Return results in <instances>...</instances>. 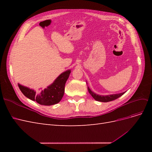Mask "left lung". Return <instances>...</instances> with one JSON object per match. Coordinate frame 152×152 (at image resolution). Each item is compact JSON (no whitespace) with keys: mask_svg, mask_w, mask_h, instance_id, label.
<instances>
[{"mask_svg":"<svg viewBox=\"0 0 152 152\" xmlns=\"http://www.w3.org/2000/svg\"><path fill=\"white\" fill-rule=\"evenodd\" d=\"M87 89H88L89 93H90V94L92 96H93V98L95 100L98 101V102H111V101L115 100V99L118 98L119 97H121V96H122L124 93H126V92H124V93L116 94H111V95H107V96H101V95H98L97 94L94 93V92H93L89 89V87L88 86H87Z\"/></svg>","mask_w":152,"mask_h":152,"instance_id":"8db88e82","label":"left lung"}]
</instances>
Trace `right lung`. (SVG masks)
<instances>
[{
    "instance_id": "right-lung-1",
    "label": "right lung",
    "mask_w": 152,
    "mask_h": 152,
    "mask_svg": "<svg viewBox=\"0 0 152 152\" xmlns=\"http://www.w3.org/2000/svg\"><path fill=\"white\" fill-rule=\"evenodd\" d=\"M71 71L67 70L59 75L52 84L41 91H35L18 84V87L26 97L39 104L45 106L55 104L60 102L65 93V83Z\"/></svg>"
}]
</instances>
